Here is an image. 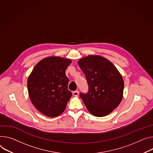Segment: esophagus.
Returning <instances> with one entry per match:
<instances>
[{"label": "esophagus", "mask_w": 153, "mask_h": 153, "mask_svg": "<svg viewBox=\"0 0 153 153\" xmlns=\"http://www.w3.org/2000/svg\"><path fill=\"white\" fill-rule=\"evenodd\" d=\"M79 93V91H74L73 92V94L74 96H78Z\"/></svg>", "instance_id": "1"}]
</instances>
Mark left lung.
Returning a JSON list of instances; mask_svg holds the SVG:
<instances>
[{
    "mask_svg": "<svg viewBox=\"0 0 153 153\" xmlns=\"http://www.w3.org/2000/svg\"><path fill=\"white\" fill-rule=\"evenodd\" d=\"M85 75L88 91L80 97L89 112L95 117H104L116 108L123 97L124 80L114 65L106 58L90 55L78 61Z\"/></svg>",
    "mask_w": 153,
    "mask_h": 153,
    "instance_id": "8db88e82",
    "label": "left lung"
}]
</instances>
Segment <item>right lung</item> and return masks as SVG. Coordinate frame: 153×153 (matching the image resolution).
<instances>
[{
    "instance_id": "obj_1",
    "label": "right lung",
    "mask_w": 153,
    "mask_h": 153,
    "mask_svg": "<svg viewBox=\"0 0 153 153\" xmlns=\"http://www.w3.org/2000/svg\"><path fill=\"white\" fill-rule=\"evenodd\" d=\"M71 60L51 56L40 60L27 80L30 99L36 108L49 117L62 114L72 96L65 74Z\"/></svg>"
}]
</instances>
